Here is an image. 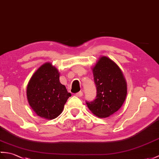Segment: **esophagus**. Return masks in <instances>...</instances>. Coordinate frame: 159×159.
<instances>
[{
    "label": "esophagus",
    "mask_w": 159,
    "mask_h": 159,
    "mask_svg": "<svg viewBox=\"0 0 159 159\" xmlns=\"http://www.w3.org/2000/svg\"><path fill=\"white\" fill-rule=\"evenodd\" d=\"M76 97H79V98L83 96V92L82 91H79V92H78V93H76Z\"/></svg>",
    "instance_id": "1"
}]
</instances>
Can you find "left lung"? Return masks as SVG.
Masks as SVG:
<instances>
[{
    "mask_svg": "<svg viewBox=\"0 0 159 159\" xmlns=\"http://www.w3.org/2000/svg\"><path fill=\"white\" fill-rule=\"evenodd\" d=\"M92 70L97 95L86 104L95 115L108 117L123 104L127 93L126 80L116 63L106 56L99 58Z\"/></svg>",
    "mask_w": 159,
    "mask_h": 159,
    "instance_id": "8db88e82",
    "label": "left lung"
}]
</instances>
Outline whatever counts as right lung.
<instances>
[{
	"label": "right lung",
	"mask_w": 159,
	"mask_h": 159,
	"mask_svg": "<svg viewBox=\"0 0 159 159\" xmlns=\"http://www.w3.org/2000/svg\"><path fill=\"white\" fill-rule=\"evenodd\" d=\"M30 106L38 116L53 119L62 112L71 93L60 82V73L51 63H45L31 77L27 86Z\"/></svg>",
	"instance_id": "1"
}]
</instances>
